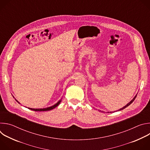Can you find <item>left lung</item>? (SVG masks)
Here are the masks:
<instances>
[{"label": "left lung", "instance_id": "left-lung-1", "mask_svg": "<svg viewBox=\"0 0 150 150\" xmlns=\"http://www.w3.org/2000/svg\"><path fill=\"white\" fill-rule=\"evenodd\" d=\"M137 94H136V96H135V97H134V98H133V99H132V100H131V101H130V102H129V103H127V104H126V105H125V106H124V107H123V108H121V109H119V110H117V111H119V110H123V109H125V108H127V106H129V105H130V104H131V103H132V102H133V101H134V100H135V98H136V97H137ZM98 111H99V112H103V111H101V110H98ZM117 111H116V112H117ZM112 112H115H115H108V113H112Z\"/></svg>", "mask_w": 150, "mask_h": 150}]
</instances>
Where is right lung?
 Here are the masks:
<instances>
[{
    "label": "right lung",
    "instance_id": "right-lung-1",
    "mask_svg": "<svg viewBox=\"0 0 150 150\" xmlns=\"http://www.w3.org/2000/svg\"><path fill=\"white\" fill-rule=\"evenodd\" d=\"M13 98H14V97H13ZM62 98H61L59 101H58L57 103H56L55 104H54V105H52V106H50V107H48V108H42V109H33V108H28L29 109L31 110H34V111H36V112H41V111H49V110H51L54 109L55 108H56V107L60 103V102L62 101ZM15 100L18 103L21 104L17 100H16L15 98Z\"/></svg>",
    "mask_w": 150,
    "mask_h": 150
}]
</instances>
